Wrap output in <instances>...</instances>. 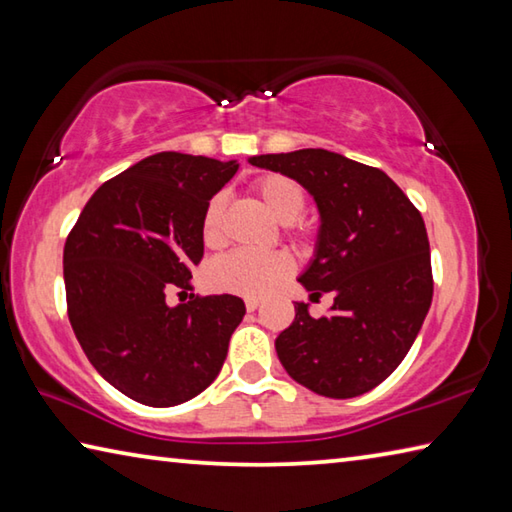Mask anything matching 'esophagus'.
I'll use <instances>...</instances> for the list:
<instances>
[{
	"label": "esophagus",
	"mask_w": 512,
	"mask_h": 512,
	"mask_svg": "<svg viewBox=\"0 0 512 512\" xmlns=\"http://www.w3.org/2000/svg\"><path fill=\"white\" fill-rule=\"evenodd\" d=\"M259 305H262V300H257V298H248L246 300V309L248 311H255Z\"/></svg>",
	"instance_id": "esophagus-1"
}]
</instances>
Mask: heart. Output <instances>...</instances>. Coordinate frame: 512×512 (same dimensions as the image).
Segmentation results:
<instances>
[{
	"mask_svg": "<svg viewBox=\"0 0 512 512\" xmlns=\"http://www.w3.org/2000/svg\"><path fill=\"white\" fill-rule=\"evenodd\" d=\"M253 194L277 219L284 221L298 237H311V225L298 221L296 216L305 210L307 192L296 180L280 173H266L253 180ZM201 235L207 248H221L225 244V203L221 196H214L205 205L201 219ZM293 273L291 255L275 250V253H253V250H235V253L219 257L207 268V284L214 291L232 293L244 298H264Z\"/></svg>",
	"mask_w": 512,
	"mask_h": 512,
	"instance_id": "1",
	"label": "heart"
}]
</instances>
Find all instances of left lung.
Wrapping results in <instances>:
<instances>
[{
	"label": "left lung",
	"instance_id": "8db88e82",
	"mask_svg": "<svg viewBox=\"0 0 512 512\" xmlns=\"http://www.w3.org/2000/svg\"><path fill=\"white\" fill-rule=\"evenodd\" d=\"M314 196L316 255L302 287L311 300L334 293L323 318L296 302V318L275 339L284 370L309 391L348 400L372 391L400 366L433 298L422 214L381 169L325 149L250 158Z\"/></svg>",
	"mask_w": 512,
	"mask_h": 512
}]
</instances>
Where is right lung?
<instances>
[{
    "label": "right lung",
    "mask_w": 512,
    "mask_h": 512,
    "mask_svg": "<svg viewBox=\"0 0 512 512\" xmlns=\"http://www.w3.org/2000/svg\"><path fill=\"white\" fill-rule=\"evenodd\" d=\"M235 160L164 151L103 183L65 241L67 316L85 357L131 400L176 406L212 384L246 314L237 296H192L203 259L205 205L235 176Z\"/></svg>",
    "instance_id": "obj_1"
}]
</instances>
